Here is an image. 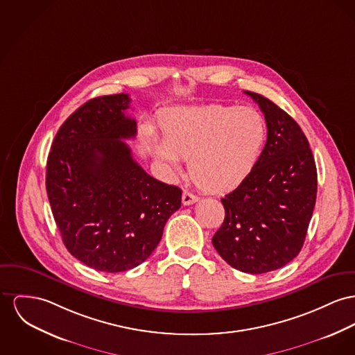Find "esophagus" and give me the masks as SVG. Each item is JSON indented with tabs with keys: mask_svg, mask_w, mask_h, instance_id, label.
<instances>
[{
	"mask_svg": "<svg viewBox=\"0 0 355 355\" xmlns=\"http://www.w3.org/2000/svg\"><path fill=\"white\" fill-rule=\"evenodd\" d=\"M198 200H199V198H198L196 195L191 193V192H189V191H184V192H183V196H182V202H183V205H184V206L193 205V203H196Z\"/></svg>",
	"mask_w": 355,
	"mask_h": 355,
	"instance_id": "1",
	"label": "esophagus"
}]
</instances>
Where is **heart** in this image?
Returning a JSON list of instances; mask_svg holds the SVG:
<instances>
[{"instance_id": "obj_1", "label": "heart", "mask_w": 355, "mask_h": 355, "mask_svg": "<svg viewBox=\"0 0 355 355\" xmlns=\"http://www.w3.org/2000/svg\"><path fill=\"white\" fill-rule=\"evenodd\" d=\"M163 142L150 140L153 155L175 168L189 159L192 180L211 192L236 189L256 166L266 122L253 107L211 105L166 112Z\"/></svg>"}]
</instances>
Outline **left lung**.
Listing matches in <instances>:
<instances>
[{
    "label": "left lung",
    "instance_id": "obj_1",
    "mask_svg": "<svg viewBox=\"0 0 355 355\" xmlns=\"http://www.w3.org/2000/svg\"><path fill=\"white\" fill-rule=\"evenodd\" d=\"M245 93L265 116L266 144L249 176L220 199L225 219L213 245L230 266L260 275L300 253L316 202L318 173L297 122L270 99Z\"/></svg>",
    "mask_w": 355,
    "mask_h": 355
}]
</instances>
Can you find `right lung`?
I'll list each match as a JSON object with an SVG mask.
<instances>
[{"label": "right lung", "instance_id": "right-lung-1", "mask_svg": "<svg viewBox=\"0 0 355 355\" xmlns=\"http://www.w3.org/2000/svg\"><path fill=\"white\" fill-rule=\"evenodd\" d=\"M129 103L123 93L87 101L60 126L48 155V200L67 250L107 273L146 260L182 206V189L149 176L123 141L137 133L125 114Z\"/></svg>", "mask_w": 355, "mask_h": 355}]
</instances>
